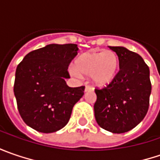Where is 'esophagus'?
<instances>
[{
	"instance_id": "34e87169",
	"label": "esophagus",
	"mask_w": 160,
	"mask_h": 160,
	"mask_svg": "<svg viewBox=\"0 0 160 160\" xmlns=\"http://www.w3.org/2000/svg\"><path fill=\"white\" fill-rule=\"evenodd\" d=\"M92 91H93V87H92V86H90V85H86V86H85V89H84V92H92Z\"/></svg>"
}]
</instances>
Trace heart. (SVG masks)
<instances>
[{
	"label": "heart",
	"mask_w": 160,
	"mask_h": 160,
	"mask_svg": "<svg viewBox=\"0 0 160 160\" xmlns=\"http://www.w3.org/2000/svg\"><path fill=\"white\" fill-rule=\"evenodd\" d=\"M76 67H71L70 74L80 78L82 74L90 76L97 86H105L110 83L117 76L118 69V55L112 51L100 52H87L77 59Z\"/></svg>",
	"instance_id": "heart-1"
}]
</instances>
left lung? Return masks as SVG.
I'll list each match as a JSON object with an SVG mask.
<instances>
[{"label": "left lung", "mask_w": 160, "mask_h": 160, "mask_svg": "<svg viewBox=\"0 0 160 160\" xmlns=\"http://www.w3.org/2000/svg\"><path fill=\"white\" fill-rule=\"evenodd\" d=\"M117 53L119 71L103 89H95L94 116L98 125L113 133L132 130L149 109L150 68L139 54L122 46H108Z\"/></svg>", "instance_id": "obj_1"}]
</instances>
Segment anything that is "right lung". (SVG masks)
Segmentation results:
<instances>
[{
  "label": "right lung",
  "mask_w": 160,
  "mask_h": 160,
  "mask_svg": "<svg viewBox=\"0 0 160 160\" xmlns=\"http://www.w3.org/2000/svg\"><path fill=\"white\" fill-rule=\"evenodd\" d=\"M77 44H49L25 56L16 69L14 94L24 122L40 132L63 128L72 109L83 95L84 86L69 87L66 79Z\"/></svg>",
  "instance_id": "add662e5"
}]
</instances>
